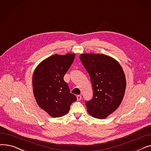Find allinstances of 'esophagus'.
Returning <instances> with one entry per match:
<instances>
[{
  "mask_svg": "<svg viewBox=\"0 0 151 151\" xmlns=\"http://www.w3.org/2000/svg\"><path fill=\"white\" fill-rule=\"evenodd\" d=\"M76 98H77V100L80 101L81 100V96H80V95H78V96H76Z\"/></svg>",
  "mask_w": 151,
  "mask_h": 151,
  "instance_id": "34e87169",
  "label": "esophagus"
}]
</instances>
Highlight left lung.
Instances as JSON below:
<instances>
[{"label": "left lung", "mask_w": 151, "mask_h": 151, "mask_svg": "<svg viewBox=\"0 0 151 151\" xmlns=\"http://www.w3.org/2000/svg\"><path fill=\"white\" fill-rule=\"evenodd\" d=\"M84 68L89 74L93 98L86 101L89 114L97 119H105L121 105L125 88V76L121 65L114 58L101 54L80 55Z\"/></svg>", "instance_id": "left-lung-1"}]
</instances>
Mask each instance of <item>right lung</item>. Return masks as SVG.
I'll return each mask as SVG.
<instances>
[{"instance_id":"right-lung-1","label":"right lung","mask_w":151,"mask_h":151,"mask_svg":"<svg viewBox=\"0 0 151 151\" xmlns=\"http://www.w3.org/2000/svg\"><path fill=\"white\" fill-rule=\"evenodd\" d=\"M75 57V54H54L40 63L34 72L32 86L36 101L52 117L65 115L76 100L63 80Z\"/></svg>"}]
</instances>
